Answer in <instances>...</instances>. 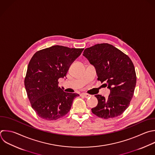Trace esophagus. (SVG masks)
<instances>
[{"label": "esophagus", "mask_w": 155, "mask_h": 155, "mask_svg": "<svg viewBox=\"0 0 155 155\" xmlns=\"http://www.w3.org/2000/svg\"><path fill=\"white\" fill-rule=\"evenodd\" d=\"M81 95H82V96H84L85 98H88V97H90V96H91V95H90V94H87V93H82V94H81Z\"/></svg>", "instance_id": "obj_1"}]
</instances>
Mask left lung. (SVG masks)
Here are the masks:
<instances>
[{
  "instance_id": "left-lung-1",
  "label": "left lung",
  "mask_w": 155,
  "mask_h": 155,
  "mask_svg": "<svg viewBox=\"0 0 155 155\" xmlns=\"http://www.w3.org/2000/svg\"><path fill=\"white\" fill-rule=\"evenodd\" d=\"M83 56L96 71L97 80L110 90L108 98L95 95L98 103L91 109L97 116L110 119L122 114L128 107L136 83L134 65L130 58L108 44H99L85 49Z\"/></svg>"
}]
</instances>
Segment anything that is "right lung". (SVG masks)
<instances>
[{
  "label": "right lung",
  "mask_w": 155,
  "mask_h": 155,
  "mask_svg": "<svg viewBox=\"0 0 155 155\" xmlns=\"http://www.w3.org/2000/svg\"><path fill=\"white\" fill-rule=\"evenodd\" d=\"M83 50L54 45L37 51L31 59L24 84L31 107L40 117L54 120L70 110L73 99L79 95L64 92L58 79L66 76Z\"/></svg>",
  "instance_id": "obj_1"
}]
</instances>
